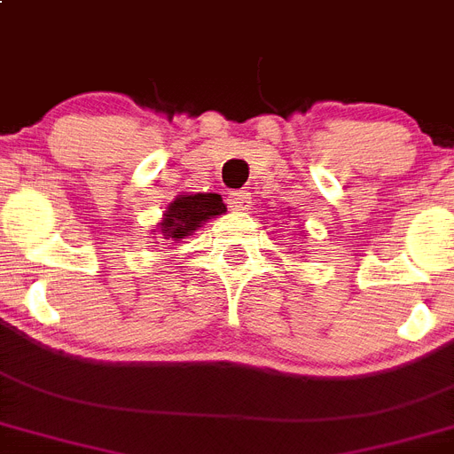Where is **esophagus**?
Segmentation results:
<instances>
[{"instance_id": "obj_1", "label": "esophagus", "mask_w": 454, "mask_h": 454, "mask_svg": "<svg viewBox=\"0 0 454 454\" xmlns=\"http://www.w3.org/2000/svg\"><path fill=\"white\" fill-rule=\"evenodd\" d=\"M228 205H231V209L245 212V209L251 207V193L249 192H231V196H228Z\"/></svg>"}]
</instances>
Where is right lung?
Segmentation results:
<instances>
[{
	"instance_id": "obj_1",
	"label": "right lung",
	"mask_w": 454,
	"mask_h": 454,
	"mask_svg": "<svg viewBox=\"0 0 454 454\" xmlns=\"http://www.w3.org/2000/svg\"><path fill=\"white\" fill-rule=\"evenodd\" d=\"M223 212H226V205L219 193H184V196L175 198L166 207L161 223L152 233H159V239L170 245V239H182L192 235L193 231L203 226L205 221L215 219Z\"/></svg>"
}]
</instances>
